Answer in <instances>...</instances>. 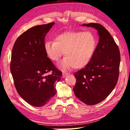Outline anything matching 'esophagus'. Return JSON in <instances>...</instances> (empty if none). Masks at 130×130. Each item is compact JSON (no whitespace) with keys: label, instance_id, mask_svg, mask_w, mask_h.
I'll return each mask as SVG.
<instances>
[{"label":"esophagus","instance_id":"esophagus-1","mask_svg":"<svg viewBox=\"0 0 130 130\" xmlns=\"http://www.w3.org/2000/svg\"><path fill=\"white\" fill-rule=\"evenodd\" d=\"M68 74V73H66V72H63L62 73V77H65L66 76H67Z\"/></svg>","mask_w":130,"mask_h":130}]
</instances>
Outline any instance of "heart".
Masks as SVG:
<instances>
[{"instance_id":"heart-1","label":"heart","mask_w":130,"mask_h":130,"mask_svg":"<svg viewBox=\"0 0 130 130\" xmlns=\"http://www.w3.org/2000/svg\"><path fill=\"white\" fill-rule=\"evenodd\" d=\"M43 46L48 58L56 62L60 61L64 52L65 57L61 63L62 69H79L91 62L97 41L91 32L69 31L57 35L54 41H45Z\"/></svg>"}]
</instances>
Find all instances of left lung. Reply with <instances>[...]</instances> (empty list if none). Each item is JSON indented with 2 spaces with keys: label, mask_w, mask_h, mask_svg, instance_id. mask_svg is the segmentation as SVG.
<instances>
[{
  "label": "left lung",
  "mask_w": 130,
  "mask_h": 130,
  "mask_svg": "<svg viewBox=\"0 0 130 130\" xmlns=\"http://www.w3.org/2000/svg\"><path fill=\"white\" fill-rule=\"evenodd\" d=\"M83 26L96 28L100 37L91 62L74 73L76 83L73 92L81 102L93 105L104 100L117 84L120 54L117 44L104 26L95 23Z\"/></svg>",
  "instance_id": "1"
}]
</instances>
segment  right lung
<instances>
[{"label":"right lung","mask_w":130,"mask_h":130,"mask_svg":"<svg viewBox=\"0 0 130 130\" xmlns=\"http://www.w3.org/2000/svg\"><path fill=\"white\" fill-rule=\"evenodd\" d=\"M54 22L34 26L23 32L13 46L10 70L18 93L34 107L49 102L56 92L62 72L44 50L45 37ZM49 72L51 74L47 75Z\"/></svg>","instance_id":"add662e5"}]
</instances>
